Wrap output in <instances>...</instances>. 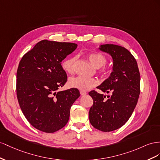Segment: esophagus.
<instances>
[{
    "label": "esophagus",
    "instance_id": "1",
    "mask_svg": "<svg viewBox=\"0 0 160 160\" xmlns=\"http://www.w3.org/2000/svg\"><path fill=\"white\" fill-rule=\"evenodd\" d=\"M80 95L81 96H84V95H86V94H87V92H85V91H84V90H80Z\"/></svg>",
    "mask_w": 160,
    "mask_h": 160
}]
</instances>
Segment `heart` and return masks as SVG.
<instances>
[{"instance_id":"1","label":"heart","mask_w":160,"mask_h":160,"mask_svg":"<svg viewBox=\"0 0 160 160\" xmlns=\"http://www.w3.org/2000/svg\"><path fill=\"white\" fill-rule=\"evenodd\" d=\"M87 58L90 63L97 68H100L99 73L101 75L107 76L111 72L109 68L104 66L107 62V58L102 53L100 52H90L87 54ZM76 58L71 56L62 62V68L67 72L72 74L75 70V62ZM102 68H101V67ZM70 85L73 88H76L82 90H88L94 87L98 84V81L93 78H88L85 76L72 77L69 80Z\"/></svg>"}]
</instances>
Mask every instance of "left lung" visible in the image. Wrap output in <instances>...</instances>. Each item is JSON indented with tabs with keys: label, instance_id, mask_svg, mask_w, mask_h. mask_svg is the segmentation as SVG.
I'll list each match as a JSON object with an SVG mask.
<instances>
[{
	"label": "left lung",
	"instance_id": "obj_1",
	"mask_svg": "<svg viewBox=\"0 0 160 160\" xmlns=\"http://www.w3.org/2000/svg\"><path fill=\"white\" fill-rule=\"evenodd\" d=\"M99 49L112 56L113 68L111 76L97 88L112 95L106 99L104 94L90 91L93 104L89 120L95 129L109 132L124 125L133 113L140 94V73L135 58L126 48L105 44Z\"/></svg>",
	"mask_w": 160,
	"mask_h": 160
}]
</instances>
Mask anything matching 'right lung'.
Segmentation results:
<instances>
[{
    "mask_svg": "<svg viewBox=\"0 0 160 160\" xmlns=\"http://www.w3.org/2000/svg\"><path fill=\"white\" fill-rule=\"evenodd\" d=\"M73 43L42 40L26 53L17 72V97L30 124L54 133L69 120L70 111L80 97L77 88L58 92L68 80L61 62L77 48Z\"/></svg>",
    "mask_w": 160,
    "mask_h": 160,
    "instance_id": "add662e5",
    "label": "right lung"
}]
</instances>
